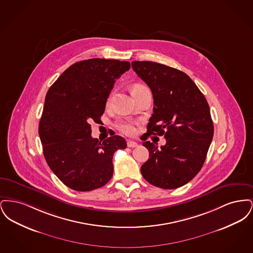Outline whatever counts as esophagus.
<instances>
[{
    "label": "esophagus",
    "instance_id": "1",
    "mask_svg": "<svg viewBox=\"0 0 253 253\" xmlns=\"http://www.w3.org/2000/svg\"><path fill=\"white\" fill-rule=\"evenodd\" d=\"M127 146H128L129 148H134V147H137L138 144H137L136 142L132 141V140H128V141H127Z\"/></svg>",
    "mask_w": 253,
    "mask_h": 253
}]
</instances>
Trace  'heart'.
<instances>
[{
  "instance_id": "heart-1",
  "label": "heart",
  "mask_w": 253,
  "mask_h": 253,
  "mask_svg": "<svg viewBox=\"0 0 253 253\" xmlns=\"http://www.w3.org/2000/svg\"><path fill=\"white\" fill-rule=\"evenodd\" d=\"M147 87H145L144 85L136 84L133 86L132 88V94L139 92L141 90H144ZM112 96L108 98V103L111 102ZM135 122L131 121H121L117 123V128L119 129L120 132H122L125 135H132L135 132Z\"/></svg>"
}]
</instances>
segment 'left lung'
<instances>
[{
  "label": "left lung",
  "mask_w": 253,
  "mask_h": 253,
  "mask_svg": "<svg viewBox=\"0 0 253 253\" xmlns=\"http://www.w3.org/2000/svg\"><path fill=\"white\" fill-rule=\"evenodd\" d=\"M132 70L154 96V114L144 133L149 159L140 170L146 180L162 189L187 184L204 164L213 137V123L204 95L184 72L153 61H132ZM151 134L164 135L160 149L146 142Z\"/></svg>",
  "instance_id": "obj_1"
}]
</instances>
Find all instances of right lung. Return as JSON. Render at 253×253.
I'll return each mask as SVG.
<instances>
[{
  "label": "right lung",
  "instance_id": "1",
  "mask_svg": "<svg viewBox=\"0 0 253 253\" xmlns=\"http://www.w3.org/2000/svg\"><path fill=\"white\" fill-rule=\"evenodd\" d=\"M130 67L118 60L78 61L49 88L39 134L49 167L72 190L93 191L113 176V156L126 141L120 135L98 141L90 123L100 121L116 80Z\"/></svg>",
  "mask_w": 253,
  "mask_h": 253
}]
</instances>
